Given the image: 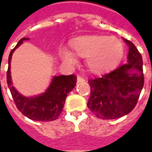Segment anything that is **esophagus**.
Wrapping results in <instances>:
<instances>
[{
  "mask_svg": "<svg viewBox=\"0 0 152 152\" xmlns=\"http://www.w3.org/2000/svg\"><path fill=\"white\" fill-rule=\"evenodd\" d=\"M77 81H78V83H81V82H85V79L84 78H82L81 76H78V78H77Z\"/></svg>",
  "mask_w": 152,
  "mask_h": 152,
  "instance_id": "34e87169",
  "label": "esophagus"
}]
</instances>
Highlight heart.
Listing matches in <instances>:
<instances>
[{
	"instance_id": "b5f03b06",
	"label": "heart",
	"mask_w": 152,
	"mask_h": 152,
	"mask_svg": "<svg viewBox=\"0 0 152 152\" xmlns=\"http://www.w3.org/2000/svg\"><path fill=\"white\" fill-rule=\"evenodd\" d=\"M73 47L78 55L87 58V66L94 73H102L113 67L123 53V45L118 39L103 35L77 39L73 42ZM61 54L67 61H75L71 51L64 50Z\"/></svg>"
}]
</instances>
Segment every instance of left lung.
I'll return each mask as SVG.
<instances>
[{"label": "left lung", "mask_w": 152, "mask_h": 152, "mask_svg": "<svg viewBox=\"0 0 152 152\" xmlns=\"http://www.w3.org/2000/svg\"><path fill=\"white\" fill-rule=\"evenodd\" d=\"M124 40L129 50L127 63L88 80L91 96L87 106L101 119H116L129 113L136 106L144 86L141 54L131 41Z\"/></svg>", "instance_id": "obj_1"}]
</instances>
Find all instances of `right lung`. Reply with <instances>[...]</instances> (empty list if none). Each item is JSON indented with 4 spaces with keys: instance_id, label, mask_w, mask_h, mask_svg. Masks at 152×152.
<instances>
[{
    "instance_id": "obj_1",
    "label": "right lung",
    "mask_w": 152,
    "mask_h": 152,
    "mask_svg": "<svg viewBox=\"0 0 152 152\" xmlns=\"http://www.w3.org/2000/svg\"><path fill=\"white\" fill-rule=\"evenodd\" d=\"M26 39H21L17 45L10 52L8 57V69L7 72V85L16 107L24 116L34 121H53L60 116L67 94L76 85L77 77L74 74L56 76L54 77L50 87L44 94L35 97L23 96L12 85L10 62L15 49L18 48L23 40Z\"/></svg>"
}]
</instances>
